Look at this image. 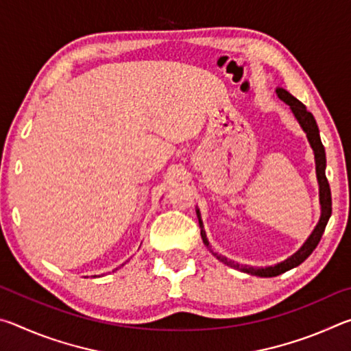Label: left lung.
I'll return each instance as SVG.
<instances>
[{
	"label": "left lung",
	"mask_w": 351,
	"mask_h": 351,
	"mask_svg": "<svg viewBox=\"0 0 351 351\" xmlns=\"http://www.w3.org/2000/svg\"><path fill=\"white\" fill-rule=\"evenodd\" d=\"M276 93H277L278 99L283 100L287 105H289L291 111H293L294 117L297 119V122L300 123L302 130L306 133L308 142H310V145L313 148L314 159H316V175H317V182H319V199H320V219H319L316 228H314V230L311 232V235L308 237V240L304 243V246H302L295 254L291 255L289 258L283 260V261H280V263H277L274 266H266V268H254V266L235 263V261L226 258L224 255L212 251V246L209 245V240H207V237H206L203 219H201L199 210L197 209V215H198V221H199V228H201V237H203L204 245L210 249V252L215 255V257L221 261V263L230 266V268L239 269L241 272H246V274L257 276V277L280 276V274H283V272H287L289 269L295 268V266H299L300 263H304V261L310 257L311 252L319 245V241H320V239H322V234L325 230V226H326V223H328V219L331 217V192H330V184H328V181H326V176H325V167H326L325 148L322 145V141H320L316 119H314V116L306 110V106L302 104L300 100H297L294 96H291L287 90H283V88H277Z\"/></svg>",
	"instance_id": "1"
}]
</instances>
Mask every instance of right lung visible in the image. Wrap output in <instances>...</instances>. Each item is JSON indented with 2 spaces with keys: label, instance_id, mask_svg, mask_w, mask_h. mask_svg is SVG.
<instances>
[{
  "label": "right lung",
  "instance_id": "right-lung-1",
  "mask_svg": "<svg viewBox=\"0 0 351 351\" xmlns=\"http://www.w3.org/2000/svg\"><path fill=\"white\" fill-rule=\"evenodd\" d=\"M122 266H123V265H122Z\"/></svg>",
  "mask_w": 351,
  "mask_h": 351
}]
</instances>
